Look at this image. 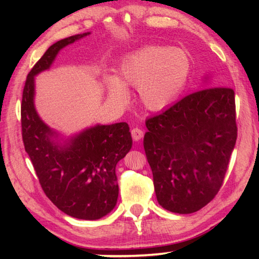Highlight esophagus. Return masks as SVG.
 <instances>
[{"instance_id": "1", "label": "esophagus", "mask_w": 259, "mask_h": 259, "mask_svg": "<svg viewBox=\"0 0 259 259\" xmlns=\"http://www.w3.org/2000/svg\"><path fill=\"white\" fill-rule=\"evenodd\" d=\"M131 136H133V139L135 140V142H138V140H140L143 138L144 136V131L142 129H139L136 126V128H134L133 130H131Z\"/></svg>"}]
</instances>
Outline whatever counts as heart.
<instances>
[{
  "instance_id": "obj_1",
  "label": "heart",
  "mask_w": 259,
  "mask_h": 259,
  "mask_svg": "<svg viewBox=\"0 0 259 259\" xmlns=\"http://www.w3.org/2000/svg\"><path fill=\"white\" fill-rule=\"evenodd\" d=\"M120 78L106 77L109 97L124 104L130 93L126 87L138 88L140 102L147 109L160 111L182 93L190 77L192 61L182 49L151 46L126 56L120 65Z\"/></svg>"
}]
</instances>
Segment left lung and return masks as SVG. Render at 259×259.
I'll return each instance as SVG.
<instances>
[{"label": "left lung", "mask_w": 259, "mask_h": 259, "mask_svg": "<svg viewBox=\"0 0 259 259\" xmlns=\"http://www.w3.org/2000/svg\"><path fill=\"white\" fill-rule=\"evenodd\" d=\"M202 81L205 89L146 120L144 148L157 202L176 213L198 211L214 198L238 136L234 91L209 75Z\"/></svg>", "instance_id": "obj_1"}]
</instances>
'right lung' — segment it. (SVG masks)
<instances>
[{
  "instance_id": "obj_1",
  "label": "right lung",
  "mask_w": 259,
  "mask_h": 259,
  "mask_svg": "<svg viewBox=\"0 0 259 259\" xmlns=\"http://www.w3.org/2000/svg\"><path fill=\"white\" fill-rule=\"evenodd\" d=\"M89 34L54 43L34 65L24 87L21 128L25 151L51 202L68 216L96 221L116 205L115 168L133 146L129 125L95 124L66 136L48 125L35 107V76L50 69L61 49Z\"/></svg>"
}]
</instances>
